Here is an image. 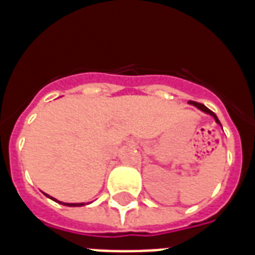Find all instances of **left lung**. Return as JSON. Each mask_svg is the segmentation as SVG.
Returning a JSON list of instances; mask_svg holds the SVG:
<instances>
[{
  "mask_svg": "<svg viewBox=\"0 0 255 255\" xmlns=\"http://www.w3.org/2000/svg\"><path fill=\"white\" fill-rule=\"evenodd\" d=\"M189 103H190V104H193V106H196V107H197V108H200V110H201V111H204V112H206V114H209V115H212V116H213V118H214V120H216V122H217L218 124H221V123H220V120H218L217 116H216V114H214L213 111H210L209 108L205 107V106H204V104L197 103V102H192V100H190Z\"/></svg>",
  "mask_w": 255,
  "mask_h": 255,
  "instance_id": "obj_1",
  "label": "left lung"
}]
</instances>
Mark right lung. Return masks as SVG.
I'll return each mask as SVG.
<instances>
[{
	"label": "right lung",
	"mask_w": 255,
	"mask_h": 255,
	"mask_svg": "<svg viewBox=\"0 0 255 255\" xmlns=\"http://www.w3.org/2000/svg\"><path fill=\"white\" fill-rule=\"evenodd\" d=\"M46 196H47V194H46ZM47 197L53 198V197H50V196H47ZM53 200H54V201H57L55 198H53ZM58 202H59V204H63V205H66V206H83V205H85V204H66V202H61V201H58Z\"/></svg>",
	"instance_id": "obj_1"
}]
</instances>
